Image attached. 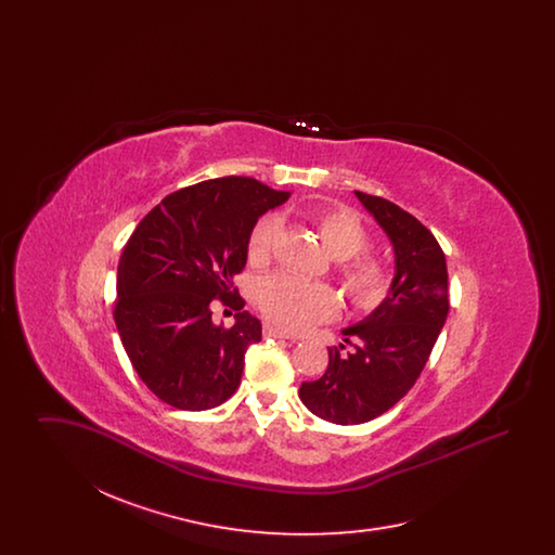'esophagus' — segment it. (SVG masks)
<instances>
[{"instance_id":"1","label":"esophagus","mask_w":555,"mask_h":555,"mask_svg":"<svg viewBox=\"0 0 555 555\" xmlns=\"http://www.w3.org/2000/svg\"><path fill=\"white\" fill-rule=\"evenodd\" d=\"M266 337H272V339H297L289 331H283L281 326L276 324H264Z\"/></svg>"}]
</instances>
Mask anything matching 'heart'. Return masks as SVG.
<instances>
[{
    "instance_id": "obj_1",
    "label": "heart",
    "mask_w": 555,
    "mask_h": 555,
    "mask_svg": "<svg viewBox=\"0 0 555 555\" xmlns=\"http://www.w3.org/2000/svg\"><path fill=\"white\" fill-rule=\"evenodd\" d=\"M301 218L317 229L331 258L349 260L341 268V281L351 301L362 310L378 308L391 291V272L374 258H356L369 247V233L362 220L344 208H306ZM279 227L281 220L274 214H266L254 224L247 238L251 264L262 266L270 260ZM256 299L266 317L293 331H306L339 312V297L333 287L287 272L264 276L258 283Z\"/></svg>"
}]
</instances>
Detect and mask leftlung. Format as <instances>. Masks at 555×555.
<instances>
[{
	"mask_svg": "<svg viewBox=\"0 0 555 555\" xmlns=\"http://www.w3.org/2000/svg\"><path fill=\"white\" fill-rule=\"evenodd\" d=\"M393 245L396 274L387 299L369 317L344 328V345L328 347V369L301 383L299 397L318 418L362 424L405 396L448 320V264L433 233L396 204L356 191Z\"/></svg>",
	"mask_w": 555,
	"mask_h": 555,
	"instance_id": "left-lung-1",
	"label": "left lung"
}]
</instances>
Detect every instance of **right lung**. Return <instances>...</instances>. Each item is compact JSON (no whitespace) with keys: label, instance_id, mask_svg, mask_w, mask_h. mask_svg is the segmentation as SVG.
I'll return each mask as SVG.
<instances>
[{"label":"right lung","instance_id":"obj_1","mask_svg":"<svg viewBox=\"0 0 555 555\" xmlns=\"http://www.w3.org/2000/svg\"><path fill=\"white\" fill-rule=\"evenodd\" d=\"M289 195L249 177L211 179L170 193L134 229L118 262L114 320L132 369L164 403L197 412L237 391L262 324L240 312L233 279L258 218ZM211 298L238 310L231 330L212 322Z\"/></svg>","mask_w":555,"mask_h":555}]
</instances>
